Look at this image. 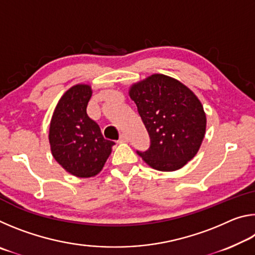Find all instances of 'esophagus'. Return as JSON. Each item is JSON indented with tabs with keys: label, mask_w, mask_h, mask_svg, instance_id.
Wrapping results in <instances>:
<instances>
[{
	"label": "esophagus",
	"mask_w": 255,
	"mask_h": 255,
	"mask_svg": "<svg viewBox=\"0 0 255 255\" xmlns=\"http://www.w3.org/2000/svg\"><path fill=\"white\" fill-rule=\"evenodd\" d=\"M129 140V137L126 135V133H122L119 137V141H123V143H126V141Z\"/></svg>",
	"instance_id": "34e87169"
}]
</instances>
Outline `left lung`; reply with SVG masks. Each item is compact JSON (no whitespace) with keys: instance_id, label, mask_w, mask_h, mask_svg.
<instances>
[{"instance_id":"8db88e82","label":"left lung","mask_w":255,"mask_h":255,"mask_svg":"<svg viewBox=\"0 0 255 255\" xmlns=\"http://www.w3.org/2000/svg\"><path fill=\"white\" fill-rule=\"evenodd\" d=\"M129 97L148 132L150 145L137 154L155 170H179L198 153L206 132L199 99L178 80L153 74L130 86Z\"/></svg>"}]
</instances>
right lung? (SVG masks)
<instances>
[{"label": "right lung", "instance_id": "1", "mask_svg": "<svg viewBox=\"0 0 255 255\" xmlns=\"http://www.w3.org/2000/svg\"><path fill=\"white\" fill-rule=\"evenodd\" d=\"M91 86H72L60 98L51 117L49 144L54 158L68 173L91 178L102 170L114 141L105 139L99 125L86 114Z\"/></svg>", "mask_w": 255, "mask_h": 255}]
</instances>
